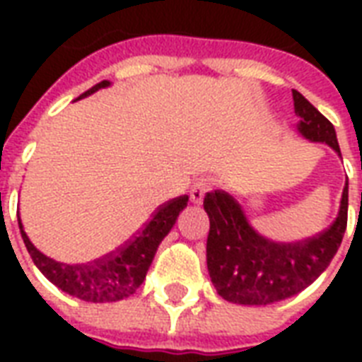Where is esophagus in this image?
Returning <instances> with one entry per match:
<instances>
[{
	"mask_svg": "<svg viewBox=\"0 0 362 362\" xmlns=\"http://www.w3.org/2000/svg\"><path fill=\"white\" fill-rule=\"evenodd\" d=\"M212 187H214V184H212L210 178H201V180L195 182L192 186V189H189V199H192V203H203L204 195L209 192H212Z\"/></svg>",
	"mask_w": 362,
	"mask_h": 362,
	"instance_id": "obj_1",
	"label": "esophagus"
}]
</instances>
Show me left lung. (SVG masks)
<instances>
[{
	"instance_id": "8db88e82",
	"label": "left lung",
	"mask_w": 362,
	"mask_h": 362,
	"mask_svg": "<svg viewBox=\"0 0 362 362\" xmlns=\"http://www.w3.org/2000/svg\"><path fill=\"white\" fill-rule=\"evenodd\" d=\"M293 101L300 118L298 133L340 153L334 125L297 90ZM203 204L210 218L206 264L218 295L235 304L264 306L300 293L329 267L348 226V182L332 226L315 237L287 244L259 235L227 192L206 193Z\"/></svg>"
}]
</instances>
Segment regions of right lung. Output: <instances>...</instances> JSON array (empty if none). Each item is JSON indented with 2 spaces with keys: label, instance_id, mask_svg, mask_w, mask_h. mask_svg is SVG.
<instances>
[{
  "label": "right lung",
  "instance_id": "add662e5",
  "mask_svg": "<svg viewBox=\"0 0 362 362\" xmlns=\"http://www.w3.org/2000/svg\"><path fill=\"white\" fill-rule=\"evenodd\" d=\"M109 84V81L99 82L82 93L81 98L92 95ZM187 195H182L161 204L142 226L141 231H136L135 237L129 238L124 246L86 264H65L47 257L31 244L20 223V218L18 226L33 263L54 286L86 303H116L133 295L141 287L158 246L169 235L178 214L187 206Z\"/></svg>",
  "mask_w": 362,
  "mask_h": 362
}]
</instances>
